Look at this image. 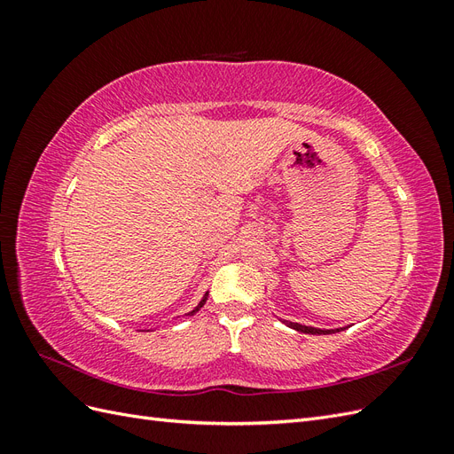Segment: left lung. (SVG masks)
Returning <instances> with one entry per match:
<instances>
[{"label": "left lung", "instance_id": "8db88e82", "mask_svg": "<svg viewBox=\"0 0 454 454\" xmlns=\"http://www.w3.org/2000/svg\"><path fill=\"white\" fill-rule=\"evenodd\" d=\"M286 324L290 325L292 329H295V332L310 333V335H327V333L339 332V329H318V327H310V325H301V324H295V322H286Z\"/></svg>", "mask_w": 454, "mask_h": 454}]
</instances>
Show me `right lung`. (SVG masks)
I'll list each match as a JSON object with an SVG mask.
<instances>
[{"mask_svg": "<svg viewBox=\"0 0 454 454\" xmlns=\"http://www.w3.org/2000/svg\"><path fill=\"white\" fill-rule=\"evenodd\" d=\"M206 299H208V295H204V297H202V301H200V303H199V307H197L195 310H191L189 314H195V312H197V310H199L200 307H204V303H206Z\"/></svg>", "mask_w": 454, "mask_h": 454, "instance_id": "1", "label": "right lung"}]
</instances>
